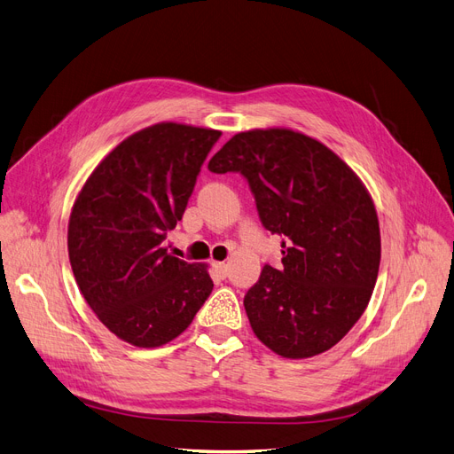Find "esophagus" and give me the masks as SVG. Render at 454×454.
<instances>
[{
	"label": "esophagus",
	"mask_w": 454,
	"mask_h": 454,
	"mask_svg": "<svg viewBox=\"0 0 454 454\" xmlns=\"http://www.w3.org/2000/svg\"><path fill=\"white\" fill-rule=\"evenodd\" d=\"M213 267L216 270V273L221 277H226L228 275V263L226 262H215Z\"/></svg>",
	"instance_id": "obj_1"
}]
</instances>
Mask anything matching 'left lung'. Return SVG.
Masks as SVG:
<instances>
[{
	"label": "left lung",
	"instance_id": "1",
	"mask_svg": "<svg viewBox=\"0 0 454 454\" xmlns=\"http://www.w3.org/2000/svg\"><path fill=\"white\" fill-rule=\"evenodd\" d=\"M241 174L265 230L282 238V265H263L243 299L250 327L275 354L305 359L356 325L378 278V215L359 177L301 132H239L207 164Z\"/></svg>",
	"mask_w": 454,
	"mask_h": 454
}]
</instances>
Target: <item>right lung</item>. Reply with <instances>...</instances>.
<instances>
[{"mask_svg": "<svg viewBox=\"0 0 454 454\" xmlns=\"http://www.w3.org/2000/svg\"><path fill=\"white\" fill-rule=\"evenodd\" d=\"M221 130L147 127L117 145L80 191L69 260L86 303L115 337L157 348L191 325L213 290L204 263L162 248Z\"/></svg>", "mask_w": 454, "mask_h": 454, "instance_id": "obj_1", "label": "right lung"}]
</instances>
